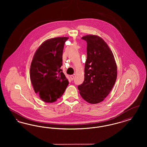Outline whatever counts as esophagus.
Returning <instances> with one entry per match:
<instances>
[{
  "label": "esophagus",
  "mask_w": 147,
  "mask_h": 147,
  "mask_svg": "<svg viewBox=\"0 0 147 147\" xmlns=\"http://www.w3.org/2000/svg\"><path fill=\"white\" fill-rule=\"evenodd\" d=\"M70 79H71V80H73V79H74V76H73V75H71L70 76Z\"/></svg>",
  "instance_id": "esophagus-1"
}]
</instances>
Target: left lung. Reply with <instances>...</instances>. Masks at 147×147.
<instances>
[{"label": "left lung", "instance_id": "1", "mask_svg": "<svg viewBox=\"0 0 147 147\" xmlns=\"http://www.w3.org/2000/svg\"><path fill=\"white\" fill-rule=\"evenodd\" d=\"M87 58L84 80L78 88L81 96L90 104L102 101L111 91L117 78V65L112 51L100 37L86 35Z\"/></svg>", "mask_w": 147, "mask_h": 147}]
</instances>
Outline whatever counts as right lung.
<instances>
[{
	"instance_id": "add662e5",
	"label": "right lung",
	"mask_w": 147,
	"mask_h": 147,
	"mask_svg": "<svg viewBox=\"0 0 147 147\" xmlns=\"http://www.w3.org/2000/svg\"><path fill=\"white\" fill-rule=\"evenodd\" d=\"M68 39L62 37L45 41L33 57L30 79L34 91L44 102L56 101L62 96L69 83L61 68L64 45Z\"/></svg>"
}]
</instances>
